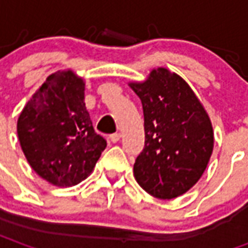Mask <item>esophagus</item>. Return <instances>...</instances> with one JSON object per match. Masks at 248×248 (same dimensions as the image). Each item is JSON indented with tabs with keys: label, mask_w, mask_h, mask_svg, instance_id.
<instances>
[{
	"label": "esophagus",
	"mask_w": 248,
	"mask_h": 248,
	"mask_svg": "<svg viewBox=\"0 0 248 248\" xmlns=\"http://www.w3.org/2000/svg\"><path fill=\"white\" fill-rule=\"evenodd\" d=\"M108 138H110V140H111L113 143H117V142L121 140V134H119V133H114V134L110 135Z\"/></svg>",
	"instance_id": "1"
}]
</instances>
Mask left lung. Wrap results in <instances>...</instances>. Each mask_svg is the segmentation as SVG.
<instances>
[{"label":"left lung","mask_w":248,"mask_h":248,"mask_svg":"<svg viewBox=\"0 0 248 248\" xmlns=\"http://www.w3.org/2000/svg\"><path fill=\"white\" fill-rule=\"evenodd\" d=\"M130 86L145 117V147L135 159V179L153 197H179L207 167L214 147L211 121L186 81L165 67Z\"/></svg>","instance_id":"left-lung-1"}]
</instances>
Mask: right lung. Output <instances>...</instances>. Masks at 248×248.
<instances>
[{
  "label": "right lung",
  "mask_w": 248,
  "mask_h": 248,
  "mask_svg": "<svg viewBox=\"0 0 248 248\" xmlns=\"http://www.w3.org/2000/svg\"><path fill=\"white\" fill-rule=\"evenodd\" d=\"M83 99V79L71 70L57 71L19 114L17 134L25 156L54 186H74L87 178L108 145L94 131Z\"/></svg>",
  "instance_id": "right-lung-1"
}]
</instances>
